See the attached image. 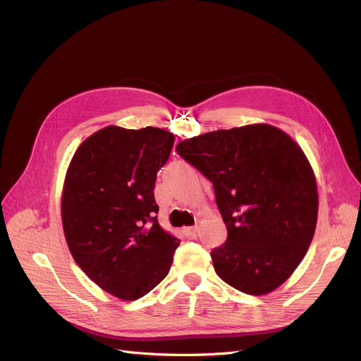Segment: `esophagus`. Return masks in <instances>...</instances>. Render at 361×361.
<instances>
[{"label":"esophagus","mask_w":361,"mask_h":361,"mask_svg":"<svg viewBox=\"0 0 361 361\" xmlns=\"http://www.w3.org/2000/svg\"><path fill=\"white\" fill-rule=\"evenodd\" d=\"M184 232H185V235H188V236H195L196 232H197V226H192V228H185Z\"/></svg>","instance_id":"1"}]
</instances>
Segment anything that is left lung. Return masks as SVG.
<instances>
[{"label":"left lung","mask_w":361,"mask_h":361,"mask_svg":"<svg viewBox=\"0 0 361 361\" xmlns=\"http://www.w3.org/2000/svg\"><path fill=\"white\" fill-rule=\"evenodd\" d=\"M176 150L214 185L228 229L211 251L217 275L252 296L281 286L308 251L318 216L315 177L300 147L257 123L184 140Z\"/></svg>","instance_id":"left-lung-1"}]
</instances>
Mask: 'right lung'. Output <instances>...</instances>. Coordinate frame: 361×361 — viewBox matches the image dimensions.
Wrapping results in <instances>:
<instances>
[{"label":"right lung","mask_w":361,"mask_h":361,"mask_svg":"<svg viewBox=\"0 0 361 361\" xmlns=\"http://www.w3.org/2000/svg\"><path fill=\"white\" fill-rule=\"evenodd\" d=\"M173 135L106 126L85 140L63 183L61 212L75 263L102 290L137 300L168 275L180 239L157 221L154 183Z\"/></svg>","instance_id":"1"}]
</instances>
